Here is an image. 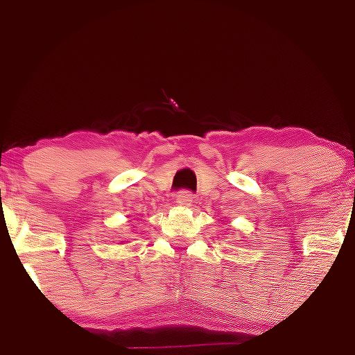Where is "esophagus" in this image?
Returning <instances> with one entry per match:
<instances>
[{"instance_id": "obj_1", "label": "esophagus", "mask_w": 355, "mask_h": 355, "mask_svg": "<svg viewBox=\"0 0 355 355\" xmlns=\"http://www.w3.org/2000/svg\"><path fill=\"white\" fill-rule=\"evenodd\" d=\"M176 202L179 205H184V207L191 205L192 204V194H191V192H187V191L179 192L178 197H176Z\"/></svg>"}]
</instances>
